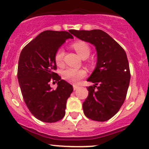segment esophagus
Returning a JSON list of instances; mask_svg holds the SVG:
<instances>
[{
    "mask_svg": "<svg viewBox=\"0 0 149 149\" xmlns=\"http://www.w3.org/2000/svg\"><path fill=\"white\" fill-rule=\"evenodd\" d=\"M73 90H77V89H78V88H79V87H78V85H73Z\"/></svg>",
    "mask_w": 149,
    "mask_h": 149,
    "instance_id": "esophagus-1",
    "label": "esophagus"
}]
</instances>
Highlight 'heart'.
Segmentation results:
<instances>
[{
  "mask_svg": "<svg viewBox=\"0 0 149 149\" xmlns=\"http://www.w3.org/2000/svg\"><path fill=\"white\" fill-rule=\"evenodd\" d=\"M72 46L75 50L78 52V54L83 59H85L90 55L91 49H90V45L86 42L79 40V41L75 42ZM64 49L62 47H60L57 49L54 54V60L57 66H61L64 64ZM85 76H86V71L83 69L67 68L62 72L63 78L66 81L73 83V84H77L79 80L84 78Z\"/></svg>",
  "mask_w": 149,
  "mask_h": 149,
  "instance_id": "1",
  "label": "heart"
}]
</instances>
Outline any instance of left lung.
<instances>
[{
	"mask_svg": "<svg viewBox=\"0 0 149 149\" xmlns=\"http://www.w3.org/2000/svg\"><path fill=\"white\" fill-rule=\"evenodd\" d=\"M71 33L93 44L97 52V67L87 80L95 85L88 87L83 112L92 120H108L117 113L127 95L130 71L125 51L102 30H72Z\"/></svg>",
	"mask_w": 149,
	"mask_h": 149,
	"instance_id": "8db88e82",
	"label": "left lung"
}]
</instances>
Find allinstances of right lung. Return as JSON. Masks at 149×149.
<instances>
[{"label":"right lung","mask_w":149,"mask_h":149,"mask_svg":"<svg viewBox=\"0 0 149 149\" xmlns=\"http://www.w3.org/2000/svg\"><path fill=\"white\" fill-rule=\"evenodd\" d=\"M45 31L22 49L18 63L17 78L24 100L37 119L55 123L65 116L66 101L73 86L54 72V54L67 38H73L71 31ZM58 83L55 90L49 83Z\"/></svg>","instance_id":"obj_1"}]
</instances>
